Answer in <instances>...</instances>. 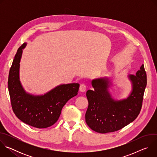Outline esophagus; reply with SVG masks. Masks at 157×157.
I'll list each match as a JSON object with an SVG mask.
<instances>
[{
	"label": "esophagus",
	"instance_id": "esophagus-1",
	"mask_svg": "<svg viewBox=\"0 0 157 157\" xmlns=\"http://www.w3.org/2000/svg\"><path fill=\"white\" fill-rule=\"evenodd\" d=\"M86 90V86L84 84H81L79 86V91L81 92H84Z\"/></svg>",
	"mask_w": 157,
	"mask_h": 157
}]
</instances>
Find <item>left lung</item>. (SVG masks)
Listing matches in <instances>:
<instances>
[{"label": "left lung", "instance_id": "8db88e82", "mask_svg": "<svg viewBox=\"0 0 157 157\" xmlns=\"http://www.w3.org/2000/svg\"><path fill=\"white\" fill-rule=\"evenodd\" d=\"M127 78L131 84V91L121 99H116L110 93V89L114 87L111 78L91 81L94 89L86 92L89 105L85 119L93 130L101 133L117 131L133 122L139 114L147 86L144 64L136 75H128Z\"/></svg>", "mask_w": 157, "mask_h": 157}]
</instances>
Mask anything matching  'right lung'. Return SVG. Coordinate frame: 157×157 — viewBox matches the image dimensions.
Here are the masks:
<instances>
[{
    "mask_svg": "<svg viewBox=\"0 0 157 157\" xmlns=\"http://www.w3.org/2000/svg\"><path fill=\"white\" fill-rule=\"evenodd\" d=\"M26 45L24 43L18 49L9 71L8 88L12 107L21 121L38 128H47L56 122L65 104L78 94L79 84H61L40 95L27 92L20 79V63Z\"/></svg>",
    "mask_w": 157,
    "mask_h": 157,
    "instance_id": "obj_1",
    "label": "right lung"
}]
</instances>
